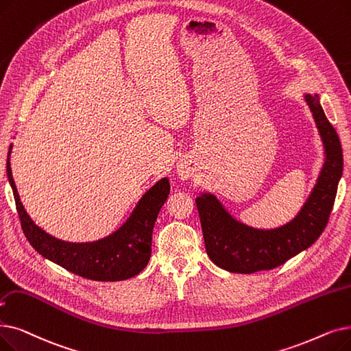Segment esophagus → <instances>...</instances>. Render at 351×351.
Returning a JSON list of instances; mask_svg holds the SVG:
<instances>
[{
    "label": "esophagus",
    "mask_w": 351,
    "mask_h": 351,
    "mask_svg": "<svg viewBox=\"0 0 351 351\" xmlns=\"http://www.w3.org/2000/svg\"><path fill=\"white\" fill-rule=\"evenodd\" d=\"M192 167L189 166V165H186V163H180V165H178V169H176V173H178V176L182 179V180H186V179H189L191 176H192Z\"/></svg>",
    "instance_id": "obj_1"
}]
</instances>
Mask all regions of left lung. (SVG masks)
Instances as JSON below:
<instances>
[{"label":"left lung","instance_id":"left-lung-1","mask_svg":"<svg viewBox=\"0 0 351 351\" xmlns=\"http://www.w3.org/2000/svg\"><path fill=\"white\" fill-rule=\"evenodd\" d=\"M304 100L313 113L326 158L311 193L291 221L261 230L234 218L217 195L204 192L195 199L206 254L222 269L238 274L272 269L311 247L324 231L343 175V152L319 96L306 93Z\"/></svg>","mask_w":351,"mask_h":351}]
</instances>
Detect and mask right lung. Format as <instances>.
<instances>
[{
    "mask_svg": "<svg viewBox=\"0 0 351 351\" xmlns=\"http://www.w3.org/2000/svg\"><path fill=\"white\" fill-rule=\"evenodd\" d=\"M11 149L12 145L7 158V178L23 232L40 255L75 276L95 281H123L138 276L147 265L152 254V232L158 213L171 192L169 179L158 180L141 197L128 221L113 234L93 242H69L47 234L29 218L11 173Z\"/></svg>",
    "mask_w": 351,
    "mask_h": 351,
    "instance_id": "1",
    "label": "right lung"
}]
</instances>
